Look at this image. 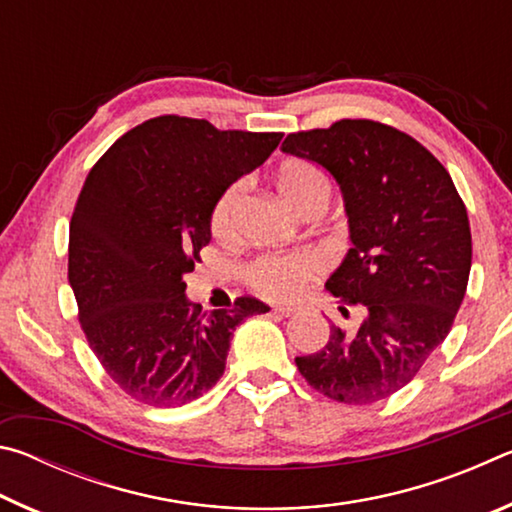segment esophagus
I'll use <instances>...</instances> for the list:
<instances>
[{
	"instance_id": "obj_1",
	"label": "esophagus",
	"mask_w": 512,
	"mask_h": 512,
	"mask_svg": "<svg viewBox=\"0 0 512 512\" xmlns=\"http://www.w3.org/2000/svg\"><path fill=\"white\" fill-rule=\"evenodd\" d=\"M275 314H280V316H284V318H289V316H293V314H296V307H291V305H277L275 309Z\"/></svg>"
}]
</instances>
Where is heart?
Here are the masks:
<instances>
[{
	"mask_svg": "<svg viewBox=\"0 0 512 512\" xmlns=\"http://www.w3.org/2000/svg\"><path fill=\"white\" fill-rule=\"evenodd\" d=\"M277 192L293 210L302 212L311 205H325L329 183L314 162L291 158L275 173ZM244 194V183H230L212 205L210 230L216 239H230L235 232V212ZM320 271V262L311 253H264L244 268V280L250 289L266 298H291L302 291L309 277Z\"/></svg>",
	"mask_w": 512,
	"mask_h": 512,
	"instance_id": "1",
	"label": "heart"
}]
</instances>
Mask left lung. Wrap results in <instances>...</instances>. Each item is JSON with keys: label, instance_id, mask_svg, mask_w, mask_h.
<instances>
[{"label": "left lung", "instance_id": "8db88e82", "mask_svg": "<svg viewBox=\"0 0 512 512\" xmlns=\"http://www.w3.org/2000/svg\"><path fill=\"white\" fill-rule=\"evenodd\" d=\"M282 151L336 178L352 239L325 284L352 325H329L323 350L296 366L334 402L386 400L445 341L463 302L472 266L463 198L418 140L372 119L291 133Z\"/></svg>", "mask_w": 512, "mask_h": 512}]
</instances>
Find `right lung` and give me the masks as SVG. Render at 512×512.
<instances>
[{"instance_id":"1","label":"right lung","mask_w":512,"mask_h":512,"mask_svg":"<svg viewBox=\"0 0 512 512\" xmlns=\"http://www.w3.org/2000/svg\"><path fill=\"white\" fill-rule=\"evenodd\" d=\"M280 140L162 115L121 135L90 169L69 223L67 277L85 339L133 400L167 409L198 400L221 379L237 325L268 311L241 296L201 314L183 277L210 244L216 198Z\"/></svg>"}]
</instances>
